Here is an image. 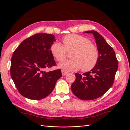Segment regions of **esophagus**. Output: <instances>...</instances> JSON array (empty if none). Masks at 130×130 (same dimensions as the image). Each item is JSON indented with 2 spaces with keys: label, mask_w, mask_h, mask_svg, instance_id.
Here are the masks:
<instances>
[{
  "label": "esophagus",
  "mask_w": 130,
  "mask_h": 130,
  "mask_svg": "<svg viewBox=\"0 0 130 130\" xmlns=\"http://www.w3.org/2000/svg\"><path fill=\"white\" fill-rule=\"evenodd\" d=\"M67 73H68V72L65 71V70H62V74L63 76L66 75L67 74Z\"/></svg>",
  "instance_id": "1"
}]
</instances>
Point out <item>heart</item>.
Segmentation results:
<instances>
[{
	"label": "heart",
	"instance_id": "heart-1",
	"mask_svg": "<svg viewBox=\"0 0 130 130\" xmlns=\"http://www.w3.org/2000/svg\"><path fill=\"white\" fill-rule=\"evenodd\" d=\"M63 46L55 42L50 47L53 56L59 62L66 58L67 52L72 51L70 56L72 59L59 64V68L66 70L81 68L82 71L88 72L95 66L99 58V52L88 39L78 35L70 34L63 38Z\"/></svg>",
	"mask_w": 130,
	"mask_h": 130
}]
</instances>
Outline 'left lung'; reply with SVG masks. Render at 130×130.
Segmentation results:
<instances>
[{
  "mask_svg": "<svg viewBox=\"0 0 130 130\" xmlns=\"http://www.w3.org/2000/svg\"><path fill=\"white\" fill-rule=\"evenodd\" d=\"M95 38L99 52L95 66L89 72L75 73L76 79L71 86L75 95L83 100H91L100 97L113 85L118 62L115 51L101 35L94 30L85 31Z\"/></svg>",
  "mask_w": 130,
  "mask_h": 130,
  "instance_id": "obj_1",
  "label": "left lung"
}]
</instances>
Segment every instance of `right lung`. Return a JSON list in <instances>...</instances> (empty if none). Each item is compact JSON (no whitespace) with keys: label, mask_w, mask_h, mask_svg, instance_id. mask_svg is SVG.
I'll return each mask as SVG.
<instances>
[{"label":"right lung","mask_w":130,"mask_h":130,"mask_svg":"<svg viewBox=\"0 0 130 130\" xmlns=\"http://www.w3.org/2000/svg\"><path fill=\"white\" fill-rule=\"evenodd\" d=\"M52 34H37L23 41L13 52L10 74L22 95L31 100H41L54 90L62 76L61 69L46 72L56 65L50 47L55 42Z\"/></svg>","instance_id":"1"}]
</instances>
